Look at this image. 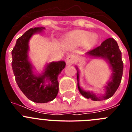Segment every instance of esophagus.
I'll use <instances>...</instances> for the list:
<instances>
[{
    "mask_svg": "<svg viewBox=\"0 0 132 132\" xmlns=\"http://www.w3.org/2000/svg\"><path fill=\"white\" fill-rule=\"evenodd\" d=\"M75 62V58L73 55H69L66 59V63L67 65H73Z\"/></svg>",
    "mask_w": 132,
    "mask_h": 132,
    "instance_id": "1",
    "label": "esophagus"
}]
</instances>
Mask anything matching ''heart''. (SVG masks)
I'll list each match as a JSON object with an SVG mask.
<instances>
[{
    "label": "heart",
    "instance_id": "obj_1",
    "mask_svg": "<svg viewBox=\"0 0 132 132\" xmlns=\"http://www.w3.org/2000/svg\"><path fill=\"white\" fill-rule=\"evenodd\" d=\"M98 40L97 35L83 30H75L67 34L65 37V43L73 46L85 45L87 48L93 47Z\"/></svg>",
    "mask_w": 132,
    "mask_h": 132
}]
</instances>
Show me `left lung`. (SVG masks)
<instances>
[{
    "mask_svg": "<svg viewBox=\"0 0 132 132\" xmlns=\"http://www.w3.org/2000/svg\"><path fill=\"white\" fill-rule=\"evenodd\" d=\"M85 56L93 58L102 59L108 63L112 71L111 77L104 86L105 93L103 95L98 96L93 92L86 91L80 87L79 84V70L77 66V87L80 93L86 98H90L94 101H100L112 97L117 90L122 80L123 74V64L122 60V52L120 50L116 41L112 38H108L101 45L94 50L85 53Z\"/></svg>",
    "mask_w": 132,
    "mask_h": 132,
    "instance_id": "left-lung-1",
    "label": "left lung"
}]
</instances>
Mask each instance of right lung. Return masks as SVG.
I'll use <instances>...</instances> for the list:
<instances>
[{
    "label": "right lung",
    "instance_id": "obj_1",
    "mask_svg": "<svg viewBox=\"0 0 132 132\" xmlns=\"http://www.w3.org/2000/svg\"><path fill=\"white\" fill-rule=\"evenodd\" d=\"M45 28H30L16 40L12 51V67L16 82L26 96L37 103L53 101L59 91L58 75L65 67L64 61L47 63L41 74L34 71V67L29 60V41L32 36L42 33Z\"/></svg>",
    "mask_w": 132,
    "mask_h": 132
}]
</instances>
